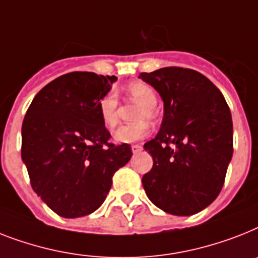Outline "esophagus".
<instances>
[{
	"label": "esophagus",
	"instance_id": "esophagus-1",
	"mask_svg": "<svg viewBox=\"0 0 258 258\" xmlns=\"http://www.w3.org/2000/svg\"><path fill=\"white\" fill-rule=\"evenodd\" d=\"M131 150H133V154H138V152L142 151V146H139V144H134V146H131Z\"/></svg>",
	"mask_w": 258,
	"mask_h": 258
}]
</instances>
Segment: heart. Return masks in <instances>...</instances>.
I'll list each match as a JSON object with an SVG mask.
<instances>
[{"instance_id": "1", "label": "heart", "mask_w": 258, "mask_h": 258, "mask_svg": "<svg viewBox=\"0 0 258 258\" xmlns=\"http://www.w3.org/2000/svg\"><path fill=\"white\" fill-rule=\"evenodd\" d=\"M127 93L135 102L142 104L138 112L136 120L155 118V106L158 103V95L150 85L144 82H133L127 86ZM98 112L102 122L107 127H114L118 123V98L114 91L104 94L98 102ZM148 134V124L146 122H138L135 124L120 125L114 133V139L118 143H134L143 139Z\"/></svg>"}]
</instances>
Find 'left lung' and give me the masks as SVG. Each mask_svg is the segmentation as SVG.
<instances>
[{"label": "left lung", "mask_w": 258, "mask_h": 258, "mask_svg": "<svg viewBox=\"0 0 258 258\" xmlns=\"http://www.w3.org/2000/svg\"><path fill=\"white\" fill-rule=\"evenodd\" d=\"M164 102L160 131L144 144L154 165L142 179L148 199L176 216H190L219 196L233 154L232 115L207 77L183 68L142 73Z\"/></svg>", "instance_id": "left-lung-1"}]
</instances>
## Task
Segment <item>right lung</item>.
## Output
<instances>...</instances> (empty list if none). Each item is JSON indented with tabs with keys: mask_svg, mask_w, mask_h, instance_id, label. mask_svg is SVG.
<instances>
[{
	"mask_svg": "<svg viewBox=\"0 0 258 258\" xmlns=\"http://www.w3.org/2000/svg\"><path fill=\"white\" fill-rule=\"evenodd\" d=\"M115 81L89 71L60 75L34 96L25 115L21 156L31 188L66 219L99 208L114 173L133 156L128 144L108 142L98 112Z\"/></svg>",
	"mask_w": 258,
	"mask_h": 258,
	"instance_id": "1",
	"label": "right lung"
}]
</instances>
